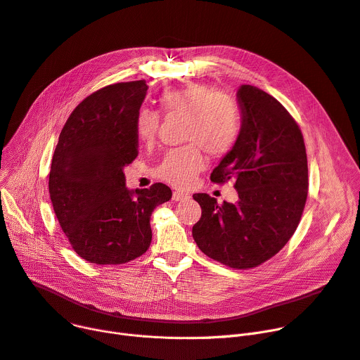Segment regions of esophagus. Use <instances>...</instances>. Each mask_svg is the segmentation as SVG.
<instances>
[{
    "label": "esophagus",
    "mask_w": 360,
    "mask_h": 360,
    "mask_svg": "<svg viewBox=\"0 0 360 360\" xmlns=\"http://www.w3.org/2000/svg\"><path fill=\"white\" fill-rule=\"evenodd\" d=\"M188 198H190V194L184 193V191H174V194H172L174 201H184V200H188Z\"/></svg>",
    "instance_id": "34e87169"
}]
</instances>
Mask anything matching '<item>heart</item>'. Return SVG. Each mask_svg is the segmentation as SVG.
Segmentation results:
<instances>
[{
    "label": "heart",
    "instance_id": "1",
    "mask_svg": "<svg viewBox=\"0 0 360 360\" xmlns=\"http://www.w3.org/2000/svg\"><path fill=\"white\" fill-rule=\"evenodd\" d=\"M159 105L166 115L186 117L184 139L188 144L166 151L156 167V176L170 185L188 186L204 169L201 147L213 158H223L235 148L242 132L240 112L229 94L205 84H186L165 90ZM160 127L159 113L143 108L134 118L139 141L150 144Z\"/></svg>",
    "mask_w": 360,
    "mask_h": 360
}]
</instances>
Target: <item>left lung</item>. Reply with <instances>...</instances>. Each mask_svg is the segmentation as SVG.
<instances>
[{
	"mask_svg": "<svg viewBox=\"0 0 360 360\" xmlns=\"http://www.w3.org/2000/svg\"><path fill=\"white\" fill-rule=\"evenodd\" d=\"M238 102L239 141L210 179H233L239 200L217 204L210 195L194 194L201 219L193 236L207 257L248 270L274 257L293 236L308 197V159L297 122L271 94L242 84Z\"/></svg>",
	"mask_w": 360,
	"mask_h": 360,
	"instance_id": "left-lung-1",
	"label": "left lung"
}]
</instances>
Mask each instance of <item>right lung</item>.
I'll list each match as a JSON object with an SVG mask.
<instances>
[{
    "instance_id": "obj_1",
    "label": "right lung",
    "mask_w": 360,
    "mask_h": 360,
    "mask_svg": "<svg viewBox=\"0 0 360 360\" xmlns=\"http://www.w3.org/2000/svg\"><path fill=\"white\" fill-rule=\"evenodd\" d=\"M147 89L137 80L91 93L71 112L52 156L55 216L72 250L98 266L143 255L151 242V213L172 197L160 182L136 191L125 188L124 167L139 155L134 118Z\"/></svg>"
}]
</instances>
